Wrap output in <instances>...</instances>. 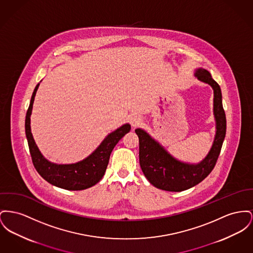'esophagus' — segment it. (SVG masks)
Instances as JSON below:
<instances>
[{
	"label": "esophagus",
	"mask_w": 253,
	"mask_h": 253,
	"mask_svg": "<svg viewBox=\"0 0 253 253\" xmlns=\"http://www.w3.org/2000/svg\"><path fill=\"white\" fill-rule=\"evenodd\" d=\"M129 120H130V123H131V125L133 127H136V126H138L141 123V119L138 116H136V115L131 116Z\"/></svg>",
	"instance_id": "1"
}]
</instances>
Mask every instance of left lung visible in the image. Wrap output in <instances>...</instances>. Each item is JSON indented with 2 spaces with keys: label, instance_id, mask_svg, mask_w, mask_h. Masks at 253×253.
I'll list each match as a JSON object with an SVG mask.
<instances>
[{
  "label": "left lung",
  "instance_id": "obj_1",
  "mask_svg": "<svg viewBox=\"0 0 253 253\" xmlns=\"http://www.w3.org/2000/svg\"><path fill=\"white\" fill-rule=\"evenodd\" d=\"M199 80L209 84L214 89V115L216 119V135L206 159L199 164L180 163L169 155L146 132L136 129L139 139V164L144 176L155 187L172 192L189 189L208 177L215 167L223 146L226 132V119L219 84L207 70L199 69L196 73Z\"/></svg>",
  "mask_w": 253,
  "mask_h": 253
}]
</instances>
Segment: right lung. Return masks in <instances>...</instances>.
Returning a JSON list of instances; mask_svg holds the SVG:
<instances>
[{"label":"right lung","instance_id":"1","mask_svg":"<svg viewBox=\"0 0 253 253\" xmlns=\"http://www.w3.org/2000/svg\"><path fill=\"white\" fill-rule=\"evenodd\" d=\"M38 87L39 84L33 90L25 121L30 156L36 171L47 182L66 190H84L93 186L104 176L113 149L125 134L130 132L131 126L125 124L109 134L99 147L82 162L75 164H51L42 156L30 132V115Z\"/></svg>","mask_w":253,"mask_h":253}]
</instances>
